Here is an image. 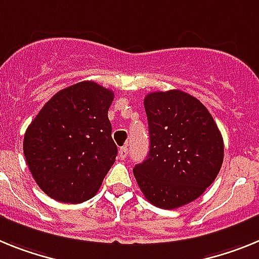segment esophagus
<instances>
[{"mask_svg": "<svg viewBox=\"0 0 259 259\" xmlns=\"http://www.w3.org/2000/svg\"><path fill=\"white\" fill-rule=\"evenodd\" d=\"M127 154H129V150H127V147H121L120 151H118V156H120V159H126Z\"/></svg>", "mask_w": 259, "mask_h": 259, "instance_id": "obj_1", "label": "esophagus"}]
</instances>
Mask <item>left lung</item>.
I'll use <instances>...</instances> for the list:
<instances>
[{"mask_svg":"<svg viewBox=\"0 0 259 259\" xmlns=\"http://www.w3.org/2000/svg\"><path fill=\"white\" fill-rule=\"evenodd\" d=\"M150 151L133 173L147 201L173 210L197 199L217 179L224 143L212 116L180 90L145 98Z\"/></svg>","mask_w":259,"mask_h":259,"instance_id":"left-lung-1","label":"left lung"}]
</instances>
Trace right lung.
<instances>
[{
  "label": "right lung",
  "mask_w": 259,
  "mask_h": 259,
  "mask_svg": "<svg viewBox=\"0 0 259 259\" xmlns=\"http://www.w3.org/2000/svg\"><path fill=\"white\" fill-rule=\"evenodd\" d=\"M114 94L83 80L58 91L27 127L23 152L42 192L64 203L91 199L117 156L108 109Z\"/></svg>",
  "instance_id": "1"
}]
</instances>
